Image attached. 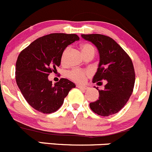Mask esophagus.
Returning a JSON list of instances; mask_svg holds the SVG:
<instances>
[{"mask_svg": "<svg viewBox=\"0 0 152 152\" xmlns=\"http://www.w3.org/2000/svg\"><path fill=\"white\" fill-rule=\"evenodd\" d=\"M78 88H80V89H83V90H86L88 89V87L86 86H82V85H77L76 86Z\"/></svg>", "mask_w": 152, "mask_h": 152, "instance_id": "obj_1", "label": "esophagus"}]
</instances>
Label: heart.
<instances>
[{"instance_id": "obj_1", "label": "heart", "mask_w": 152, "mask_h": 152, "mask_svg": "<svg viewBox=\"0 0 152 152\" xmlns=\"http://www.w3.org/2000/svg\"><path fill=\"white\" fill-rule=\"evenodd\" d=\"M81 50H82L83 54L85 56L89 52H94L95 49H94V46L92 45L89 44V43H83L81 46ZM69 51V47L66 48L63 52L62 55H61V61L63 64L66 63V59L67 54H68ZM88 73L86 71L81 69H75L70 70L67 73V76L72 80L75 81L76 83H82L85 82L86 79V76L88 75Z\"/></svg>"}]
</instances>
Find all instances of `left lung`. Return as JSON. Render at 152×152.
I'll use <instances>...</instances> for the list:
<instances>
[{"instance_id": "left-lung-1", "label": "left lung", "mask_w": 152, "mask_h": 152, "mask_svg": "<svg viewBox=\"0 0 152 152\" xmlns=\"http://www.w3.org/2000/svg\"><path fill=\"white\" fill-rule=\"evenodd\" d=\"M81 36L94 43L100 53L99 66L93 77V83L107 80L104 89H98V100L89 103L90 109L103 117L118 113L126 104L133 92L135 72L132 59L109 36L100 34Z\"/></svg>"}]
</instances>
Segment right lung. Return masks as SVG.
<instances>
[{
    "instance_id": "add662e5",
    "label": "right lung",
    "mask_w": 152,
    "mask_h": 152,
    "mask_svg": "<svg viewBox=\"0 0 152 152\" xmlns=\"http://www.w3.org/2000/svg\"><path fill=\"white\" fill-rule=\"evenodd\" d=\"M79 39L75 34L52 33L37 38L19 54L15 66L16 83L33 109L44 114L56 112L70 90L75 87L66 78L52 85L48 76L61 65L66 47Z\"/></svg>"
}]
</instances>
